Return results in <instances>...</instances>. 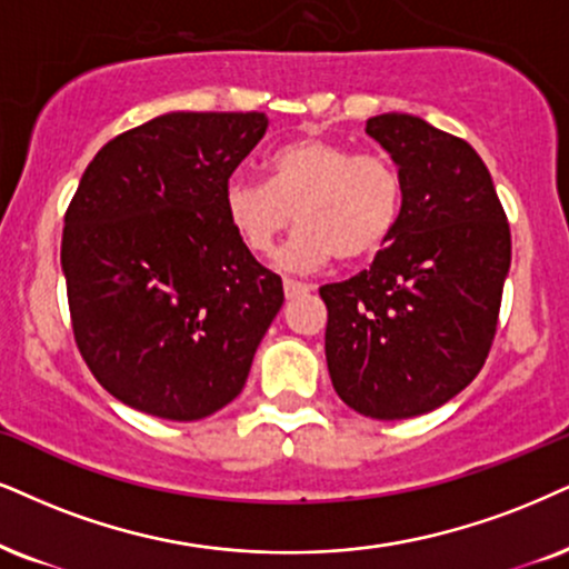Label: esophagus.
<instances>
[{
  "mask_svg": "<svg viewBox=\"0 0 569 569\" xmlns=\"http://www.w3.org/2000/svg\"><path fill=\"white\" fill-rule=\"evenodd\" d=\"M308 292H313V284L296 282V279H284V296H287V300L303 298V296H308Z\"/></svg>",
  "mask_w": 569,
  "mask_h": 569,
  "instance_id": "1",
  "label": "esophagus"
}]
</instances>
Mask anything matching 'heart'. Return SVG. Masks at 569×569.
Segmentation results:
<instances>
[{
	"label": "heart",
	"mask_w": 569,
	"mask_h": 569,
	"mask_svg": "<svg viewBox=\"0 0 569 569\" xmlns=\"http://www.w3.org/2000/svg\"><path fill=\"white\" fill-rule=\"evenodd\" d=\"M403 177L385 152H356L321 134L279 144L266 158V184L231 179L223 210L252 256H271L279 237L300 223L279 250V269L313 271L340 258H375L396 234L403 213Z\"/></svg>",
	"instance_id": "heart-1"
}]
</instances>
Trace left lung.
Listing matches in <instances>:
<instances>
[{"label":"left lung","instance_id":"obj_1","mask_svg":"<svg viewBox=\"0 0 569 569\" xmlns=\"http://www.w3.org/2000/svg\"><path fill=\"white\" fill-rule=\"evenodd\" d=\"M403 177V213L367 271L319 290L327 367L371 419L427 413L478 377L493 346L511 234L493 179L465 139L422 118L367 121Z\"/></svg>","mask_w":569,"mask_h":569}]
</instances>
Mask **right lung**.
I'll return each instance as SVG.
<instances>
[{"label":"right lung","mask_w":569,"mask_h":569,"mask_svg":"<svg viewBox=\"0 0 569 569\" xmlns=\"http://www.w3.org/2000/svg\"><path fill=\"white\" fill-rule=\"evenodd\" d=\"M266 126L263 113H166L83 171L60 250L73 338L131 409L194 422L244 388L284 290L231 231L223 189Z\"/></svg>","instance_id":"right-lung-1"}]
</instances>
